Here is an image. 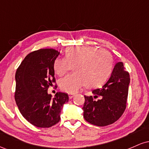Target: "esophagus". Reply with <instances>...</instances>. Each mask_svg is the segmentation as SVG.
<instances>
[{"mask_svg": "<svg viewBox=\"0 0 149 149\" xmlns=\"http://www.w3.org/2000/svg\"><path fill=\"white\" fill-rule=\"evenodd\" d=\"M74 96H75V94H73V93H69V99H72Z\"/></svg>", "mask_w": 149, "mask_h": 149, "instance_id": "34e87169", "label": "esophagus"}]
</instances>
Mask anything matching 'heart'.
I'll return each instance as SVG.
<instances>
[{"instance_id":"b5f03b06","label":"heart","mask_w":149,"mask_h":149,"mask_svg":"<svg viewBox=\"0 0 149 149\" xmlns=\"http://www.w3.org/2000/svg\"><path fill=\"white\" fill-rule=\"evenodd\" d=\"M73 66L74 72L61 78L59 86L65 92H76L82 87L95 88L102 85L113 69L111 54L105 49L92 46L68 47L64 57H57L53 69L59 76H64Z\"/></svg>"}]
</instances>
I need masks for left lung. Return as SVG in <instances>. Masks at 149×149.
<instances>
[{
    "instance_id": "8db88e82",
    "label": "left lung",
    "mask_w": 149,
    "mask_h": 149,
    "mask_svg": "<svg viewBox=\"0 0 149 149\" xmlns=\"http://www.w3.org/2000/svg\"><path fill=\"white\" fill-rule=\"evenodd\" d=\"M130 80V74L125 70L123 63H117L105 85L92 90L94 97L85 95L83 110L85 120L100 127L117 121L126 109ZM99 96L100 100L93 99Z\"/></svg>"
}]
</instances>
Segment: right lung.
Masks as SVG:
<instances>
[{"instance_id": "add662e5", "label": "right lung", "mask_w": 149, "mask_h": 149, "mask_svg": "<svg viewBox=\"0 0 149 149\" xmlns=\"http://www.w3.org/2000/svg\"><path fill=\"white\" fill-rule=\"evenodd\" d=\"M59 54L54 49L35 50L17 69L15 102L23 117L36 127H50L59 123L63 105L69 101L66 93L57 92L53 98L47 93L56 83L53 62Z\"/></svg>"}]
</instances>
